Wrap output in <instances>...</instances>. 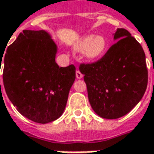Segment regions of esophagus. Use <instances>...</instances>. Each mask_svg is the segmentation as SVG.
Wrapping results in <instances>:
<instances>
[{"label":"esophagus","instance_id":"1","mask_svg":"<svg viewBox=\"0 0 154 154\" xmlns=\"http://www.w3.org/2000/svg\"><path fill=\"white\" fill-rule=\"evenodd\" d=\"M75 75H76V78H77V79H81V78L83 77V74L80 73V70H77V71H76Z\"/></svg>","mask_w":154,"mask_h":154}]
</instances>
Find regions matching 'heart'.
Masks as SVG:
<instances>
[{"label": "heart", "mask_w": 154, "mask_h": 154, "mask_svg": "<svg viewBox=\"0 0 154 154\" xmlns=\"http://www.w3.org/2000/svg\"><path fill=\"white\" fill-rule=\"evenodd\" d=\"M106 49V40L102 36H87L76 45V51L83 52L86 58L93 60L102 56Z\"/></svg>", "instance_id": "1"}]
</instances>
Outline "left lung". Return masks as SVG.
<instances>
[{"mask_svg": "<svg viewBox=\"0 0 154 154\" xmlns=\"http://www.w3.org/2000/svg\"><path fill=\"white\" fill-rule=\"evenodd\" d=\"M116 40L97 62L80 63L89 102L105 119L128 114L139 103L147 86L146 56L140 43L128 31L118 28Z\"/></svg>", "mask_w": 154, "mask_h": 154, "instance_id": "8db88e82", "label": "left lung"}]
</instances>
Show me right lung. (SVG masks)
<instances>
[{"label": "right lung", "mask_w": 154, "mask_h": 154, "mask_svg": "<svg viewBox=\"0 0 154 154\" xmlns=\"http://www.w3.org/2000/svg\"><path fill=\"white\" fill-rule=\"evenodd\" d=\"M56 51L45 31L24 30L4 58L0 56L8 97L21 115L35 122L48 123L61 116L75 80V67L60 68Z\"/></svg>", "instance_id": "obj_1"}]
</instances>
